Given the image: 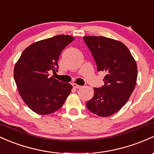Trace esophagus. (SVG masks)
<instances>
[{
  "label": "esophagus",
  "mask_w": 154,
  "mask_h": 154,
  "mask_svg": "<svg viewBox=\"0 0 154 154\" xmlns=\"http://www.w3.org/2000/svg\"><path fill=\"white\" fill-rule=\"evenodd\" d=\"M72 87H73L74 88H76V89H81L82 87V86L79 85V84H75V83L72 84Z\"/></svg>",
  "instance_id": "34e87169"
}]
</instances>
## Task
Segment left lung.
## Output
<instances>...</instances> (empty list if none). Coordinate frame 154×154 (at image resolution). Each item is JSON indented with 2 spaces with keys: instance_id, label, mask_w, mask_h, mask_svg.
<instances>
[{
  "instance_id": "8db88e82",
  "label": "left lung",
  "mask_w": 154,
  "mask_h": 154,
  "mask_svg": "<svg viewBox=\"0 0 154 154\" xmlns=\"http://www.w3.org/2000/svg\"><path fill=\"white\" fill-rule=\"evenodd\" d=\"M84 40L97 64V71L106 72L104 85L94 88V95L87 102L91 112L109 117L126 103L137 84V66L123 42L105 37L87 36Z\"/></svg>"
}]
</instances>
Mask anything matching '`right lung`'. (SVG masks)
Instances as JSON below:
<instances>
[{
  "label": "right lung",
  "instance_id": "1",
  "mask_svg": "<svg viewBox=\"0 0 154 154\" xmlns=\"http://www.w3.org/2000/svg\"><path fill=\"white\" fill-rule=\"evenodd\" d=\"M74 40L70 35H57L30 45L21 54L14 69L18 92L33 112L46 115L61 108L70 95V84L49 76L57 72L62 50Z\"/></svg>",
  "mask_w": 154,
  "mask_h": 154
}]
</instances>
